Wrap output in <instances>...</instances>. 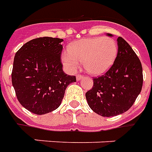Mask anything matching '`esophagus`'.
<instances>
[{"label":"esophagus","mask_w":152,"mask_h":152,"mask_svg":"<svg viewBox=\"0 0 152 152\" xmlns=\"http://www.w3.org/2000/svg\"><path fill=\"white\" fill-rule=\"evenodd\" d=\"M83 75H79V74H78V75L76 76V79H77V81H80V80L83 79Z\"/></svg>","instance_id":"34e87169"}]
</instances>
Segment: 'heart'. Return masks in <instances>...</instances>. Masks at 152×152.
Listing matches in <instances>:
<instances>
[{
  "mask_svg": "<svg viewBox=\"0 0 152 152\" xmlns=\"http://www.w3.org/2000/svg\"><path fill=\"white\" fill-rule=\"evenodd\" d=\"M118 53L115 40L109 37H96L79 40L70 44L68 51L61 55L64 66L75 72L83 63L85 70L92 75L104 74L112 66Z\"/></svg>",
  "mask_w": 152,
  "mask_h": 152,
  "instance_id": "1",
  "label": "heart"
}]
</instances>
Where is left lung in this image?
Segmentation results:
<instances>
[{"instance_id":"obj_1","label":"left lung","mask_w":152,"mask_h":152,"mask_svg":"<svg viewBox=\"0 0 152 152\" xmlns=\"http://www.w3.org/2000/svg\"><path fill=\"white\" fill-rule=\"evenodd\" d=\"M109 37L112 34L107 33ZM118 53L113 65L104 75L93 79V87L86 93L89 107L103 117L127 111L142 88L141 61L125 40L119 37Z\"/></svg>"}]
</instances>
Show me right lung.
Returning <instances> with one entry per match:
<instances>
[{
	"label": "right lung",
	"mask_w": 152,
	"mask_h": 152,
	"mask_svg": "<svg viewBox=\"0 0 152 152\" xmlns=\"http://www.w3.org/2000/svg\"><path fill=\"white\" fill-rule=\"evenodd\" d=\"M64 40L44 37L24 44L15 54L11 78L19 103L36 115L56 110L75 76L64 73L61 55Z\"/></svg>",
	"instance_id": "add662e5"
}]
</instances>
